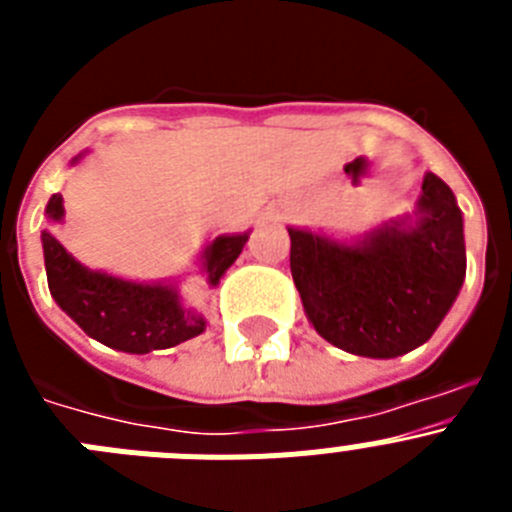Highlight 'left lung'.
I'll return each mask as SVG.
<instances>
[{
	"mask_svg": "<svg viewBox=\"0 0 512 512\" xmlns=\"http://www.w3.org/2000/svg\"><path fill=\"white\" fill-rule=\"evenodd\" d=\"M307 320L336 348L395 359L423 346L467 277L464 217L449 184L425 171L413 212L354 238L287 228Z\"/></svg>",
	"mask_w": 512,
	"mask_h": 512,
	"instance_id": "1",
	"label": "left lung"
}]
</instances>
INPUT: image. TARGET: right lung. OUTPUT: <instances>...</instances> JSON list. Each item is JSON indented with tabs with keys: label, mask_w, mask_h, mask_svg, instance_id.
I'll list each match as a JSON object with an SVG mask.
<instances>
[{
	"label": "right lung",
	"mask_w": 512,
	"mask_h": 512,
	"mask_svg": "<svg viewBox=\"0 0 512 512\" xmlns=\"http://www.w3.org/2000/svg\"><path fill=\"white\" fill-rule=\"evenodd\" d=\"M87 153L71 158V166L79 164ZM63 212V197L53 194L45 205V220L63 223ZM248 235L251 230L217 235L202 248L197 264L207 287L220 284L225 271L241 256ZM40 243L51 297L94 341L125 354H151L205 333V315L197 307L184 305L176 279L135 282L89 269L61 246L51 228L40 233Z\"/></svg>",
	"instance_id": "1"
}]
</instances>
